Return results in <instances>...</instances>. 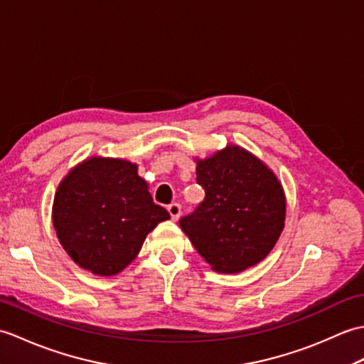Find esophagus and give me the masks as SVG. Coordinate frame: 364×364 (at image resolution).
<instances>
[{
  "label": "esophagus",
  "instance_id": "34e87169",
  "mask_svg": "<svg viewBox=\"0 0 364 364\" xmlns=\"http://www.w3.org/2000/svg\"><path fill=\"white\" fill-rule=\"evenodd\" d=\"M168 212H169V215H171V220L177 221L181 218V205L179 204L168 205Z\"/></svg>",
  "mask_w": 364,
  "mask_h": 364
}]
</instances>
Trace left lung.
Wrapping results in <instances>:
<instances>
[{
  "label": "left lung",
  "mask_w": 364,
  "mask_h": 364,
  "mask_svg": "<svg viewBox=\"0 0 364 364\" xmlns=\"http://www.w3.org/2000/svg\"><path fill=\"white\" fill-rule=\"evenodd\" d=\"M205 198L179 221L199 255L223 274L260 263L285 228L287 198L271 168L238 144L196 159Z\"/></svg>",
  "instance_id": "obj_1"
}]
</instances>
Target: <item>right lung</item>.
Listing matches in <instances>:
<instances>
[{
  "instance_id": "obj_1",
  "label": "right lung",
  "mask_w": 364,
  "mask_h": 364,
  "mask_svg": "<svg viewBox=\"0 0 364 364\" xmlns=\"http://www.w3.org/2000/svg\"><path fill=\"white\" fill-rule=\"evenodd\" d=\"M169 220L154 204L139 166L93 156L71 168L53 203V225L62 247L95 276H117L131 264L148 233Z\"/></svg>"
}]
</instances>
